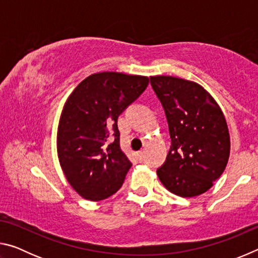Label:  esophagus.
Here are the masks:
<instances>
[{"label": "esophagus", "instance_id": "34e87169", "mask_svg": "<svg viewBox=\"0 0 258 258\" xmlns=\"http://www.w3.org/2000/svg\"><path fill=\"white\" fill-rule=\"evenodd\" d=\"M137 158L141 161V160H143L145 159V151H139V152H137Z\"/></svg>", "mask_w": 258, "mask_h": 258}]
</instances>
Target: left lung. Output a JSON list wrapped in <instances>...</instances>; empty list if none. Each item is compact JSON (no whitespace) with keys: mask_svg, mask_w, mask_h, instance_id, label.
Masks as SVG:
<instances>
[{"mask_svg":"<svg viewBox=\"0 0 258 258\" xmlns=\"http://www.w3.org/2000/svg\"><path fill=\"white\" fill-rule=\"evenodd\" d=\"M150 82L167 117L172 146L158 168L163 185L183 198L208 191L230 156V134L221 107L198 83L173 76Z\"/></svg>","mask_w":258,"mask_h":258,"instance_id":"obj_1","label":"left lung"}]
</instances>
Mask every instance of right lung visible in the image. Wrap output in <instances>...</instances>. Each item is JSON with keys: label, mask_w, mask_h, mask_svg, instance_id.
Returning a JSON list of instances; mask_svg holds the SVG:
<instances>
[{"label": "right lung", "mask_w": 258, "mask_h": 258, "mask_svg": "<svg viewBox=\"0 0 258 258\" xmlns=\"http://www.w3.org/2000/svg\"><path fill=\"white\" fill-rule=\"evenodd\" d=\"M148 84L147 76L103 72L86 77L68 97L56 151L64 176L82 198L99 202L120 189L132 164L120 149L117 119Z\"/></svg>", "instance_id": "add662e5"}]
</instances>
